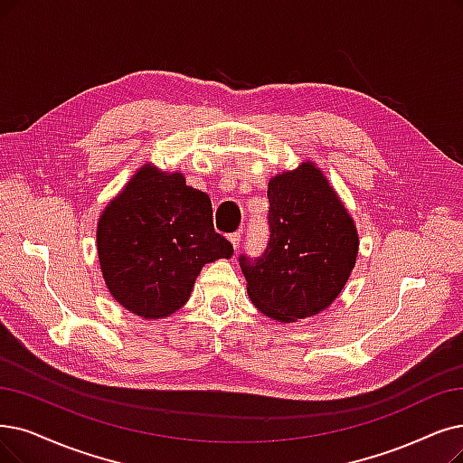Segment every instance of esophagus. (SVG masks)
Wrapping results in <instances>:
<instances>
[{"label":"esophagus","mask_w":463,"mask_h":463,"mask_svg":"<svg viewBox=\"0 0 463 463\" xmlns=\"http://www.w3.org/2000/svg\"><path fill=\"white\" fill-rule=\"evenodd\" d=\"M230 243H232L233 249L237 250L239 243H241V233H230Z\"/></svg>","instance_id":"1"}]
</instances>
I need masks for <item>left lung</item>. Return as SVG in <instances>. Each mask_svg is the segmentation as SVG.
Here are the masks:
<instances>
[{
	"label": "left lung",
	"instance_id": "obj_1",
	"mask_svg": "<svg viewBox=\"0 0 463 463\" xmlns=\"http://www.w3.org/2000/svg\"><path fill=\"white\" fill-rule=\"evenodd\" d=\"M268 199L271 233L264 256H239L249 298L279 323L317 316L338 298L355 268V222L311 161L275 175Z\"/></svg>",
	"mask_w": 463,
	"mask_h": 463
}]
</instances>
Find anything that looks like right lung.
Returning a JSON list of instances; mask_svg holds the SVG:
<instances>
[{"instance_id": "right-lung-1", "label": "right lung", "mask_w": 463, "mask_h": 463, "mask_svg": "<svg viewBox=\"0 0 463 463\" xmlns=\"http://www.w3.org/2000/svg\"><path fill=\"white\" fill-rule=\"evenodd\" d=\"M97 250L109 294L144 319L169 317L188 302L203 266L232 258L214 232L211 197L182 173L146 163L108 203Z\"/></svg>"}]
</instances>
